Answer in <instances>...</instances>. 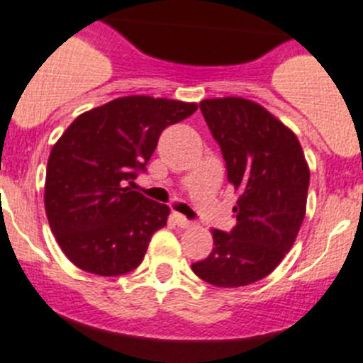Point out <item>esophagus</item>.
<instances>
[{"label":"esophagus","mask_w":363,"mask_h":363,"mask_svg":"<svg viewBox=\"0 0 363 363\" xmlns=\"http://www.w3.org/2000/svg\"><path fill=\"white\" fill-rule=\"evenodd\" d=\"M174 220H175V224H177L179 228H191V226H194V222L188 220V218L182 217V215H179V213L174 215Z\"/></svg>","instance_id":"esophagus-1"}]
</instances>
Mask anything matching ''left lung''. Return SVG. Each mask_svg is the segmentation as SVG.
<instances>
[{"label": "left lung", "instance_id": "obj_1", "mask_svg": "<svg viewBox=\"0 0 363 363\" xmlns=\"http://www.w3.org/2000/svg\"><path fill=\"white\" fill-rule=\"evenodd\" d=\"M201 112L237 194V224L230 233L211 230L213 250L191 269L211 286H247L269 275L295 244L306 217L309 166L295 133L255 101L204 99Z\"/></svg>", "mask_w": 363, "mask_h": 363}]
</instances>
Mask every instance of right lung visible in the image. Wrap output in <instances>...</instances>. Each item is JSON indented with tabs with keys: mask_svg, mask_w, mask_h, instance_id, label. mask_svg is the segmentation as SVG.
Masks as SVG:
<instances>
[{
	"mask_svg": "<svg viewBox=\"0 0 363 363\" xmlns=\"http://www.w3.org/2000/svg\"><path fill=\"white\" fill-rule=\"evenodd\" d=\"M195 110V103L164 97H117L81 113L52 146L45 210L74 266L117 277L143 262L169 208L133 191L132 181L146 169L162 130Z\"/></svg>",
	"mask_w": 363,
	"mask_h": 363,
	"instance_id": "add662e5",
	"label": "right lung"
}]
</instances>
